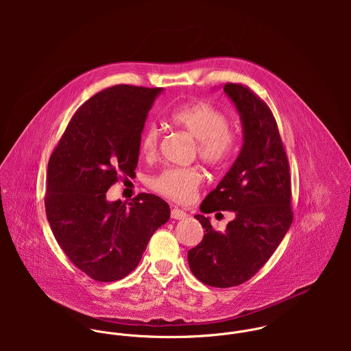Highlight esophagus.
I'll use <instances>...</instances> for the list:
<instances>
[{
  "mask_svg": "<svg viewBox=\"0 0 351 351\" xmlns=\"http://www.w3.org/2000/svg\"><path fill=\"white\" fill-rule=\"evenodd\" d=\"M170 215H171V219H176V220H182V219H185L188 216L186 212H184L182 209H178V208H173Z\"/></svg>",
  "mask_w": 351,
  "mask_h": 351,
  "instance_id": "34e87169",
  "label": "esophagus"
}]
</instances>
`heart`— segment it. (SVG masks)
I'll use <instances>...</instances> for the list:
<instances>
[{
    "label": "heart",
    "mask_w": 351,
    "mask_h": 351,
    "mask_svg": "<svg viewBox=\"0 0 351 351\" xmlns=\"http://www.w3.org/2000/svg\"><path fill=\"white\" fill-rule=\"evenodd\" d=\"M170 121L197 141V152L202 162L220 166L228 160L234 149V135L230 131L227 116L220 109L204 101L189 102L174 109ZM158 143L159 130L155 124H149L141 138V150L146 156H152L158 150ZM200 184V171L193 167H170L151 181L156 192L181 202L192 200Z\"/></svg>",
    "instance_id": "1"
}]
</instances>
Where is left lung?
<instances>
[{
    "label": "left lung",
    "instance_id": "left-lung-1",
    "mask_svg": "<svg viewBox=\"0 0 351 351\" xmlns=\"http://www.w3.org/2000/svg\"><path fill=\"white\" fill-rule=\"evenodd\" d=\"M223 90L239 113L243 143L200 209L204 213L231 210L235 217L219 232L209 217L196 215L204 238L188 251L192 273L216 288L250 280L278 247L293 219L289 163L273 113L243 85L226 84Z\"/></svg>",
    "mask_w": 351,
    "mask_h": 351
}]
</instances>
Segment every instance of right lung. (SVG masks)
<instances>
[{
  "instance_id": "1",
  "label": "right lung",
  "mask_w": 351,
  "mask_h": 351,
  "mask_svg": "<svg viewBox=\"0 0 351 351\" xmlns=\"http://www.w3.org/2000/svg\"><path fill=\"white\" fill-rule=\"evenodd\" d=\"M163 89L116 85L86 101L70 120L47 169L46 213L70 261L100 282L124 278L152 234L170 217L160 197L106 200L119 174L135 173L149 110Z\"/></svg>"
}]
</instances>
